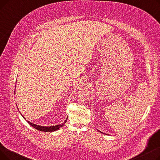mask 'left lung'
Wrapping results in <instances>:
<instances>
[{"label": "left lung", "instance_id": "obj_1", "mask_svg": "<svg viewBox=\"0 0 160 160\" xmlns=\"http://www.w3.org/2000/svg\"><path fill=\"white\" fill-rule=\"evenodd\" d=\"M98 132H101V133H102V132H100V131H99V130H98Z\"/></svg>", "mask_w": 160, "mask_h": 160}]
</instances>
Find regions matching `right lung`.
Here are the masks:
<instances>
[{"label": "right lung", "mask_w": 160, "mask_h": 160, "mask_svg": "<svg viewBox=\"0 0 160 160\" xmlns=\"http://www.w3.org/2000/svg\"><path fill=\"white\" fill-rule=\"evenodd\" d=\"M15 88H16V87H15ZM14 92H15V91ZM18 110H19V109H18ZM22 117H23V116H22ZM23 118H24L25 120H26V119H25L24 117H23ZM67 118H68V117H67ZM67 118L65 119V121L63 123H62V124H60L55 125V126H51V127H43V126H39V125H37V124H33V123H32V122H30V121H27V120H26V121L28 122V123H29V124H30V126H32V127H33L34 128L37 129L38 130L42 131V132H51L56 131V130L60 129L61 127H62L65 124V123L67 122Z\"/></svg>", "instance_id": "right-lung-1"}]
</instances>
